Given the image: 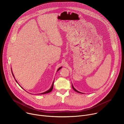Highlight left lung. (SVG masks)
<instances>
[{
	"label": "left lung",
	"mask_w": 124,
	"mask_h": 124,
	"mask_svg": "<svg viewBox=\"0 0 124 124\" xmlns=\"http://www.w3.org/2000/svg\"><path fill=\"white\" fill-rule=\"evenodd\" d=\"M72 87H73V89L76 91V92H78V93H81V92H79V91H77L76 89H75V88L74 87V86H73V85H72Z\"/></svg>",
	"instance_id": "1"
}]
</instances>
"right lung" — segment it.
<instances>
[{"mask_svg":"<svg viewBox=\"0 0 124 124\" xmlns=\"http://www.w3.org/2000/svg\"><path fill=\"white\" fill-rule=\"evenodd\" d=\"M61 68V67H60V68H59V69H58V70H59ZM12 75H13V77H14V75H13V73H12ZM16 82H17V81L16 80ZM54 82L53 83V84H52V86H51V88H50V89L48 90H47V91H46V92H44V93H42V94H46V93H49V92H50L52 90V89H53V87H54Z\"/></svg>","mask_w":124,"mask_h":124,"instance_id":"add662e5","label":"right lung"}]
</instances>
